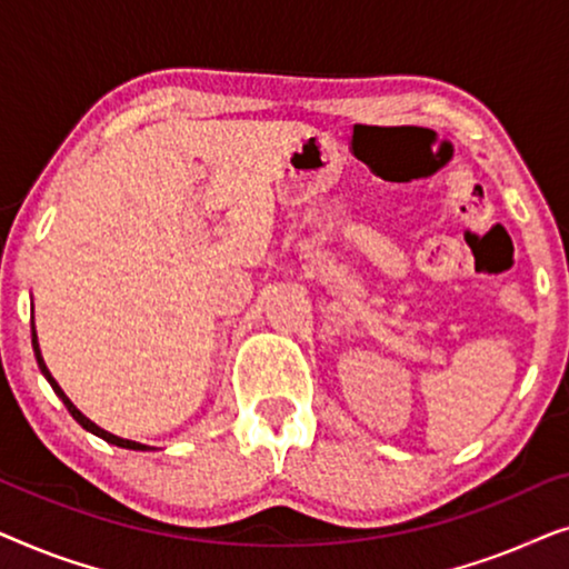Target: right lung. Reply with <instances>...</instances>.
Returning a JSON list of instances; mask_svg holds the SVG:
<instances>
[{
    "label": "right lung",
    "instance_id": "1",
    "mask_svg": "<svg viewBox=\"0 0 569 569\" xmlns=\"http://www.w3.org/2000/svg\"><path fill=\"white\" fill-rule=\"evenodd\" d=\"M33 352H36V360H38V368H41V372L46 376V380H49L51 383V388H53V393L59 396L61 401H64V407L69 409V415H72L77 422H80L84 430L88 432H92V435H98V438H103L106 442H113V446H119V448H129V450H150V446H142V442H134V440H127V438H119V435H113V432H106L103 427H98L96 422H90L88 417L82 415L80 409L74 407L72 401H69V396L61 391V386L57 383V380H53V376L49 372V368H46V362H43V357H41V347H38V333H36V326H33Z\"/></svg>",
    "mask_w": 569,
    "mask_h": 569
}]
</instances>
